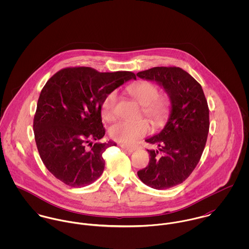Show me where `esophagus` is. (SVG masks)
Returning <instances> with one entry per match:
<instances>
[{
  "mask_svg": "<svg viewBox=\"0 0 249 249\" xmlns=\"http://www.w3.org/2000/svg\"><path fill=\"white\" fill-rule=\"evenodd\" d=\"M121 147L124 149V150H125V151H127V152H133L135 149H136V147H134V146H128V145H125V144H121Z\"/></svg>",
  "mask_w": 249,
  "mask_h": 249,
  "instance_id": "1",
  "label": "esophagus"
}]
</instances>
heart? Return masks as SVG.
<instances>
[{"instance_id": "b5f03b06", "label": "heart", "mask_w": 249, "mask_h": 249, "mask_svg": "<svg viewBox=\"0 0 249 249\" xmlns=\"http://www.w3.org/2000/svg\"><path fill=\"white\" fill-rule=\"evenodd\" d=\"M129 96L142 107V115L155 127L162 125L171 113V101L167 97H158V87L148 81H141L130 85L127 88ZM118 92L111 91L103 102L102 115L108 121H114L117 116ZM148 131V124L144 121L137 123L119 122L109 129L110 137L124 144H133L142 138Z\"/></svg>"}]
</instances>
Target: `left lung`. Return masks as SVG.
<instances>
[{"mask_svg": "<svg viewBox=\"0 0 249 249\" xmlns=\"http://www.w3.org/2000/svg\"><path fill=\"white\" fill-rule=\"evenodd\" d=\"M137 76L156 82L172 105L164 128L145 139L156 149H146L148 165L137 175L148 187L169 189L185 181L199 162L210 125L207 101L201 85L181 68L154 67Z\"/></svg>", "mask_w": 249, "mask_h": 249, "instance_id": "obj_1", "label": "left lung"}]
</instances>
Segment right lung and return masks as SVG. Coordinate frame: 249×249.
Instances as JSON below:
<instances>
[{"label":"right lung","instance_id":"add662e5","mask_svg":"<svg viewBox=\"0 0 249 249\" xmlns=\"http://www.w3.org/2000/svg\"><path fill=\"white\" fill-rule=\"evenodd\" d=\"M130 79H136L131 71L77 67L57 71L47 81L38 99L34 130L40 157L54 178L79 188L102 176L103 153L117 145L111 140L93 143L106 134L103 102Z\"/></svg>","mask_w":249,"mask_h":249}]
</instances>
